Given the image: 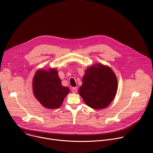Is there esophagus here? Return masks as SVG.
<instances>
[{
  "label": "esophagus",
  "instance_id": "esophagus-1",
  "mask_svg": "<svg viewBox=\"0 0 153 153\" xmlns=\"http://www.w3.org/2000/svg\"><path fill=\"white\" fill-rule=\"evenodd\" d=\"M71 91H72L73 93H76L77 92V88H76V87H73V88H72Z\"/></svg>",
  "mask_w": 153,
  "mask_h": 153
}]
</instances>
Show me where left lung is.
I'll return each instance as SVG.
<instances>
[{
  "instance_id": "8db88e82",
  "label": "left lung",
  "mask_w": 153,
  "mask_h": 153,
  "mask_svg": "<svg viewBox=\"0 0 153 153\" xmlns=\"http://www.w3.org/2000/svg\"><path fill=\"white\" fill-rule=\"evenodd\" d=\"M117 89V80L113 70L102 64H96L85 71L79 93L87 105L99 110L111 103Z\"/></svg>"
}]
</instances>
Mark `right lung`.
<instances>
[{
    "label": "right lung",
    "mask_w": 153,
    "mask_h": 153,
    "mask_svg": "<svg viewBox=\"0 0 153 153\" xmlns=\"http://www.w3.org/2000/svg\"><path fill=\"white\" fill-rule=\"evenodd\" d=\"M33 91L42 106L48 109L59 108L70 92L68 87L62 85L55 68L37 70L33 77Z\"/></svg>",
    "instance_id": "obj_1"
}]
</instances>
